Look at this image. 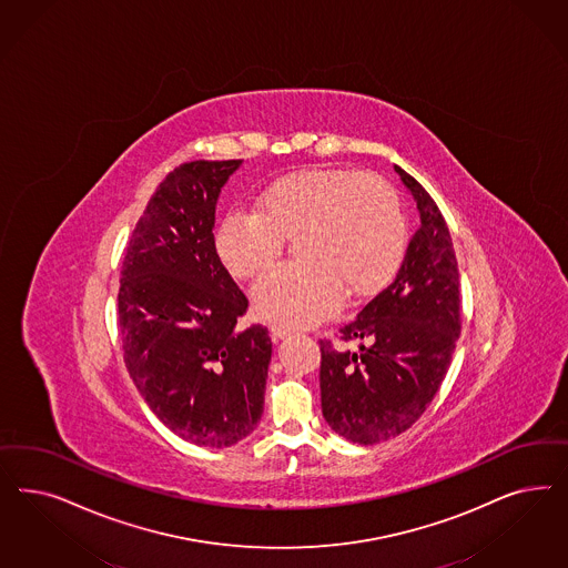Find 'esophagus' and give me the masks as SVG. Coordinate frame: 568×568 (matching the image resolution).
<instances>
[{
	"mask_svg": "<svg viewBox=\"0 0 568 568\" xmlns=\"http://www.w3.org/2000/svg\"><path fill=\"white\" fill-rule=\"evenodd\" d=\"M270 332H272V338H274V341H282V338H286V336L293 334V329L288 328V326H282V324H272Z\"/></svg>",
	"mask_w": 568,
	"mask_h": 568,
	"instance_id": "34e87169",
	"label": "esophagus"
}]
</instances>
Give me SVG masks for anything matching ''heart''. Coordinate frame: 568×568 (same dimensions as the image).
I'll use <instances>...</instances> for the list:
<instances>
[{
	"label": "heart",
	"instance_id": "obj_1",
	"mask_svg": "<svg viewBox=\"0 0 568 568\" xmlns=\"http://www.w3.org/2000/svg\"><path fill=\"white\" fill-rule=\"evenodd\" d=\"M301 261L256 282V312L288 326L312 324L347 301L381 293L405 251L395 190L355 169H305L270 183L256 209H234L217 227L223 267L248 280L272 267L294 239Z\"/></svg>",
	"mask_w": 568,
	"mask_h": 568
}]
</instances>
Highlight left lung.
Segmentation results:
<instances>
[{
    "label": "left lung",
    "instance_id": "1",
    "mask_svg": "<svg viewBox=\"0 0 568 568\" xmlns=\"http://www.w3.org/2000/svg\"><path fill=\"white\" fill-rule=\"evenodd\" d=\"M420 213L402 267L383 293L341 328L359 351L320 341L322 414L334 433L374 445L405 433L437 395L459 336L458 261L437 202L395 165Z\"/></svg>",
    "mask_w": 568,
    "mask_h": 568
}]
</instances>
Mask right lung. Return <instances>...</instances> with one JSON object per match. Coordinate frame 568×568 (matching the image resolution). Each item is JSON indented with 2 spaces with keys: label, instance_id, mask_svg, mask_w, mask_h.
<instances>
[{
  "label": "right lung",
  "instance_id": "right-lung-1",
  "mask_svg": "<svg viewBox=\"0 0 568 568\" xmlns=\"http://www.w3.org/2000/svg\"><path fill=\"white\" fill-rule=\"evenodd\" d=\"M240 165L194 161L166 175L129 239L119 288L133 385L169 430L217 449L255 430L272 362L267 328H239L248 298L215 251V206Z\"/></svg>",
  "mask_w": 568,
  "mask_h": 568
}]
</instances>
